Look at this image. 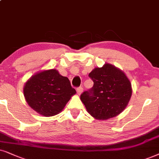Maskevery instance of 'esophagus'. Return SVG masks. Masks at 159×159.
<instances>
[{"instance_id": "34e87169", "label": "esophagus", "mask_w": 159, "mask_h": 159, "mask_svg": "<svg viewBox=\"0 0 159 159\" xmlns=\"http://www.w3.org/2000/svg\"><path fill=\"white\" fill-rule=\"evenodd\" d=\"M76 91H77V94L79 95V94H81L82 93V92H83V87H82V86H79V87H78L77 89H76Z\"/></svg>"}]
</instances>
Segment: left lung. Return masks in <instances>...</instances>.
Segmentation results:
<instances>
[{"label": "left lung", "instance_id": "1", "mask_svg": "<svg viewBox=\"0 0 159 159\" xmlns=\"http://www.w3.org/2000/svg\"><path fill=\"white\" fill-rule=\"evenodd\" d=\"M93 81L91 89L81 94L87 111L98 120H108L120 114L132 94L131 84L123 72L106 64L89 74Z\"/></svg>", "mask_w": 159, "mask_h": 159}]
</instances>
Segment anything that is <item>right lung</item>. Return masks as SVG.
<instances>
[{"label": "right lung", "mask_w": 159, "mask_h": 159, "mask_svg": "<svg viewBox=\"0 0 159 159\" xmlns=\"http://www.w3.org/2000/svg\"><path fill=\"white\" fill-rule=\"evenodd\" d=\"M23 92L28 104L34 111L51 116L63 109L76 91L67 77L52 69L32 76L25 83Z\"/></svg>", "instance_id": "1"}]
</instances>
